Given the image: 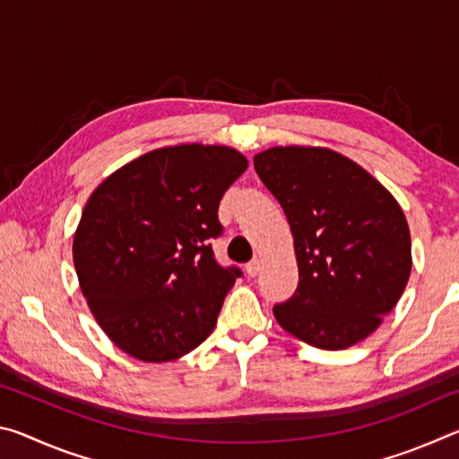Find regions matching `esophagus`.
I'll return each instance as SVG.
<instances>
[{
  "instance_id": "obj_1",
  "label": "esophagus",
  "mask_w": 459,
  "mask_h": 459,
  "mask_svg": "<svg viewBox=\"0 0 459 459\" xmlns=\"http://www.w3.org/2000/svg\"><path fill=\"white\" fill-rule=\"evenodd\" d=\"M245 269H247V275H248V277H255V275H259V271H261V263H259V259H253V261H248Z\"/></svg>"
}]
</instances>
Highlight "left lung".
<instances>
[{
    "label": "left lung",
    "instance_id": "left-lung-1",
    "mask_svg": "<svg viewBox=\"0 0 459 459\" xmlns=\"http://www.w3.org/2000/svg\"><path fill=\"white\" fill-rule=\"evenodd\" d=\"M291 227L298 290L273 306L279 325L324 351L375 332L411 275L399 202L356 161L325 147H271L253 160Z\"/></svg>",
    "mask_w": 459,
    "mask_h": 459
}]
</instances>
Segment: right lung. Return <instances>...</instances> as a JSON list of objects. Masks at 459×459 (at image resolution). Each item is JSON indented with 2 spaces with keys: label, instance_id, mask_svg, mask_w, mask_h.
Here are the masks:
<instances>
[{
  "label": "right lung",
  "instance_id": "1",
  "mask_svg": "<svg viewBox=\"0 0 459 459\" xmlns=\"http://www.w3.org/2000/svg\"><path fill=\"white\" fill-rule=\"evenodd\" d=\"M224 145H174L142 155L91 194L73 243L74 269L95 320L123 352L168 362L216 325L238 267L214 259L219 204L245 172Z\"/></svg>",
  "mask_w": 459,
  "mask_h": 459
}]
</instances>
